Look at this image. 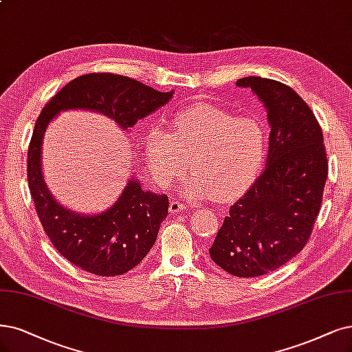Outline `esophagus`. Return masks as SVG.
Returning <instances> with one entry per match:
<instances>
[{
  "label": "esophagus",
  "instance_id": "esophagus-1",
  "mask_svg": "<svg viewBox=\"0 0 352 352\" xmlns=\"http://www.w3.org/2000/svg\"><path fill=\"white\" fill-rule=\"evenodd\" d=\"M184 210H187V206L186 204L179 203V201H175V200H173L171 203H169V212H171V213H179V212H184Z\"/></svg>",
  "mask_w": 352,
  "mask_h": 352
}]
</instances>
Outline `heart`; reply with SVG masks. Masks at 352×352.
Segmentation results:
<instances>
[{
  "mask_svg": "<svg viewBox=\"0 0 352 352\" xmlns=\"http://www.w3.org/2000/svg\"><path fill=\"white\" fill-rule=\"evenodd\" d=\"M265 129L254 117H238L222 109L199 104L178 111L171 133L149 130L145 153L151 174L161 187L190 169L188 197L212 194L223 203L251 186L265 156Z\"/></svg>",
  "mask_w": 352,
  "mask_h": 352,
  "instance_id": "heart-1",
  "label": "heart"
}]
</instances>
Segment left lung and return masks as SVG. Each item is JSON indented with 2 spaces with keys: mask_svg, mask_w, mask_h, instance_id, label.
<instances>
[{
  "mask_svg": "<svg viewBox=\"0 0 352 352\" xmlns=\"http://www.w3.org/2000/svg\"><path fill=\"white\" fill-rule=\"evenodd\" d=\"M267 109L268 156L242 199L230 206L209 250L220 268L236 277H259L300 252L319 214L328 177L322 129L306 101L289 85L246 76Z\"/></svg>",
  "mask_w": 352,
  "mask_h": 352,
  "instance_id": "1",
  "label": "left lung"
}]
</instances>
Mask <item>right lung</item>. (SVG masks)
<instances>
[{
    "mask_svg": "<svg viewBox=\"0 0 352 352\" xmlns=\"http://www.w3.org/2000/svg\"><path fill=\"white\" fill-rule=\"evenodd\" d=\"M173 94L174 89L161 93L123 75L87 74L65 85L38 116L28 153L30 194L47 238L78 268L102 277L122 276L135 268L156 241L168 214V196L145 190L135 177L101 213L82 214L62 206L50 194L42 171L46 127L60 111L89 110L110 117L127 132Z\"/></svg>",
    "mask_w": 352,
    "mask_h": 352,
    "instance_id": "right-lung-1",
    "label": "right lung"
}]
</instances>
